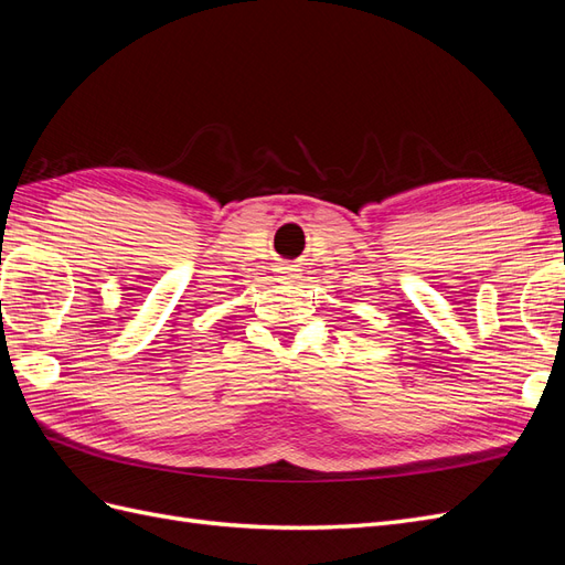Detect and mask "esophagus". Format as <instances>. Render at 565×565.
<instances>
[{
  "label": "esophagus",
  "mask_w": 565,
  "mask_h": 565,
  "mask_svg": "<svg viewBox=\"0 0 565 565\" xmlns=\"http://www.w3.org/2000/svg\"><path fill=\"white\" fill-rule=\"evenodd\" d=\"M289 278H297L292 268H287V270H285V280H289Z\"/></svg>",
  "instance_id": "34e87169"
}]
</instances>
